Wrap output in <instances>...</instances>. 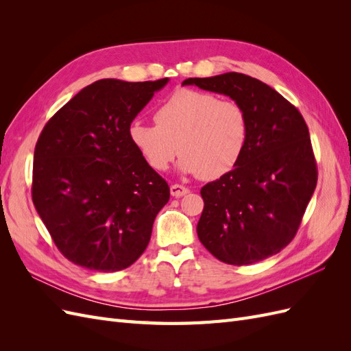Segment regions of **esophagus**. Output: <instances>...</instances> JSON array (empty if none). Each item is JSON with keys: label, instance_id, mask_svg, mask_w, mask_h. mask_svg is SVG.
I'll list each match as a JSON object with an SVG mask.
<instances>
[{"label": "esophagus", "instance_id": "1", "mask_svg": "<svg viewBox=\"0 0 351 351\" xmlns=\"http://www.w3.org/2000/svg\"><path fill=\"white\" fill-rule=\"evenodd\" d=\"M169 193H171V196H174V197H182L189 193V189L184 186H180V184H173L171 187H169Z\"/></svg>", "mask_w": 351, "mask_h": 351}]
</instances>
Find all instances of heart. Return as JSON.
Returning <instances> with one entry per match:
<instances>
[{"label": "heart", "mask_w": 351, "mask_h": 351, "mask_svg": "<svg viewBox=\"0 0 351 351\" xmlns=\"http://www.w3.org/2000/svg\"><path fill=\"white\" fill-rule=\"evenodd\" d=\"M154 120L156 125L132 123L129 141L155 171H165L180 154V171L217 180L236 168L246 149V112L217 95L178 89L155 110Z\"/></svg>", "instance_id": "b5f03b06"}]
</instances>
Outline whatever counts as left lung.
Masks as SVG:
<instances>
[{
  "label": "left lung",
  "instance_id": "obj_1",
  "mask_svg": "<svg viewBox=\"0 0 351 351\" xmlns=\"http://www.w3.org/2000/svg\"><path fill=\"white\" fill-rule=\"evenodd\" d=\"M186 84L227 95L249 123L236 168L200 190V243L221 262L239 267L277 254L294 239L317 182L302 114L267 83L241 73L190 77Z\"/></svg>",
  "mask_w": 351,
  "mask_h": 351
}]
</instances>
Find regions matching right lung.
Returning a JSON list of instances; mask_svg holds the SVG:
<instances>
[{
	"instance_id": "1",
	"label": "right lung",
	"mask_w": 351,
	"mask_h": 351,
	"mask_svg": "<svg viewBox=\"0 0 351 351\" xmlns=\"http://www.w3.org/2000/svg\"><path fill=\"white\" fill-rule=\"evenodd\" d=\"M168 80L95 82L39 136L32 200L58 250L79 267L121 271L147 247L169 187L134 151L129 127Z\"/></svg>"
}]
</instances>
